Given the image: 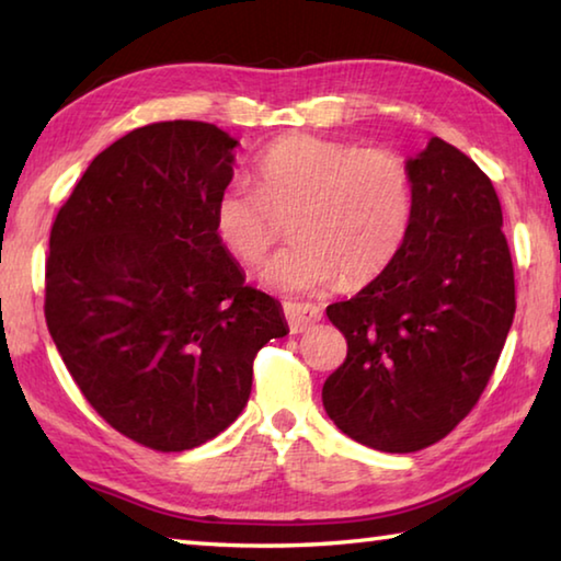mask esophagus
Wrapping results in <instances>:
<instances>
[{
  "label": "esophagus",
  "mask_w": 561,
  "mask_h": 561,
  "mask_svg": "<svg viewBox=\"0 0 561 561\" xmlns=\"http://www.w3.org/2000/svg\"><path fill=\"white\" fill-rule=\"evenodd\" d=\"M284 317H287V324L291 334H301L304 329L317 324L321 319V309L314 304H299V301H287L284 304Z\"/></svg>",
  "instance_id": "obj_1"
}]
</instances>
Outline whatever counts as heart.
<instances>
[{"label": "heart", "mask_w": 561, "mask_h": 561, "mask_svg": "<svg viewBox=\"0 0 561 561\" xmlns=\"http://www.w3.org/2000/svg\"><path fill=\"white\" fill-rule=\"evenodd\" d=\"M257 185L234 180L215 201V234L242 264H257L284 234L289 247L264 264L272 289L317 294L341 279L364 287L391 267L411 230L413 180L388 148H358L291 133L257 160Z\"/></svg>", "instance_id": "heart-1"}]
</instances>
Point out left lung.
<instances>
[{"label":"left lung","instance_id":"1","mask_svg":"<svg viewBox=\"0 0 561 561\" xmlns=\"http://www.w3.org/2000/svg\"><path fill=\"white\" fill-rule=\"evenodd\" d=\"M405 165L413 220L401 252L327 307L348 351L321 401L341 433L383 453L428 448L472 411L517 307L492 180L440 138Z\"/></svg>","mask_w":561,"mask_h":561}]
</instances>
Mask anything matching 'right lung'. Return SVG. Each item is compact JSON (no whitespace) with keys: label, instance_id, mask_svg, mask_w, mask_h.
<instances>
[{"label":"right lung","instance_id":"add662e5","mask_svg":"<svg viewBox=\"0 0 561 561\" xmlns=\"http://www.w3.org/2000/svg\"><path fill=\"white\" fill-rule=\"evenodd\" d=\"M234 146L203 121L130 130L91 160L51 225L54 344L93 411L160 453L222 433L250 398L257 351L289 331L215 234Z\"/></svg>","mask_w":561,"mask_h":561}]
</instances>
